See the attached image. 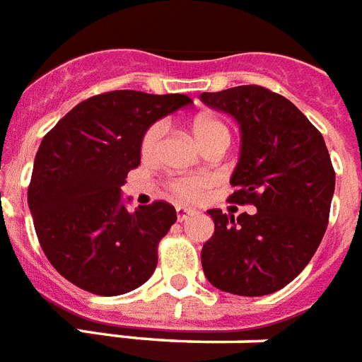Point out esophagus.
I'll return each instance as SVG.
<instances>
[{
	"instance_id": "34e87169",
	"label": "esophagus",
	"mask_w": 362,
	"mask_h": 362,
	"mask_svg": "<svg viewBox=\"0 0 362 362\" xmlns=\"http://www.w3.org/2000/svg\"><path fill=\"white\" fill-rule=\"evenodd\" d=\"M190 215H192V211H190V209H187V207H177V218H179V222L189 221Z\"/></svg>"
}]
</instances>
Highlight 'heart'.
<instances>
[{"label": "heart", "instance_id": "heart-1", "mask_svg": "<svg viewBox=\"0 0 362 362\" xmlns=\"http://www.w3.org/2000/svg\"><path fill=\"white\" fill-rule=\"evenodd\" d=\"M190 129H192V134H194L196 141H198L202 149H207V147L215 146V144H226V146L230 144V129L218 117L205 114L196 115L194 119L190 121ZM164 136H166V125L164 123H155V125L149 127L144 138H141V157H157V153L163 147ZM209 185L211 181L207 177L192 175V177H173L168 183V189L181 202L194 204V202L202 198L205 190L209 189Z\"/></svg>", "mask_w": 362, "mask_h": 362}]
</instances>
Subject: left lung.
Masks as SVG:
<instances>
[{"label":"left lung","instance_id":"obj_1","mask_svg":"<svg viewBox=\"0 0 362 362\" xmlns=\"http://www.w3.org/2000/svg\"><path fill=\"white\" fill-rule=\"evenodd\" d=\"M241 127V157L228 202L256 213H207L215 233L202 248L211 284L245 297L269 296L308 265L329 224L334 168L322 132L296 104L262 86L202 93Z\"/></svg>","mask_w":362,"mask_h":362}]
</instances>
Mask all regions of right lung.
Here are the masks:
<instances>
[{"instance_id": "obj_1", "label": "right lung", "mask_w": 362, "mask_h": 362, "mask_svg": "<svg viewBox=\"0 0 362 362\" xmlns=\"http://www.w3.org/2000/svg\"><path fill=\"white\" fill-rule=\"evenodd\" d=\"M190 103L179 93L108 91L76 104L42 138L28 204L42 252L69 282L112 297L151 276L177 213L164 199L129 211L121 185L140 164L147 129Z\"/></svg>"}]
</instances>
